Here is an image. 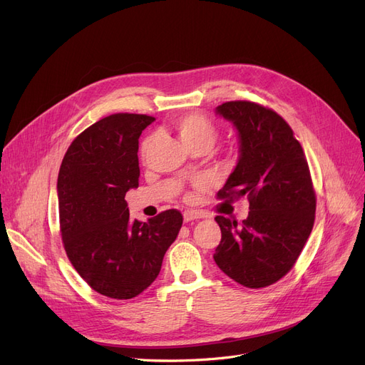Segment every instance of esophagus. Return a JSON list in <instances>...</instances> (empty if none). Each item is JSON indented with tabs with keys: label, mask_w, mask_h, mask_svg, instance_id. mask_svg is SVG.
<instances>
[{
	"label": "esophagus",
	"mask_w": 365,
	"mask_h": 365,
	"mask_svg": "<svg viewBox=\"0 0 365 365\" xmlns=\"http://www.w3.org/2000/svg\"><path fill=\"white\" fill-rule=\"evenodd\" d=\"M197 218H202V215L197 211H185L184 212V221L185 222H190V221L197 220Z\"/></svg>",
	"instance_id": "esophagus-1"
}]
</instances>
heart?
Returning <instances> with one entry per match:
<instances>
[{
	"label": "heart",
	"instance_id": "obj_1",
	"mask_svg": "<svg viewBox=\"0 0 365 365\" xmlns=\"http://www.w3.org/2000/svg\"><path fill=\"white\" fill-rule=\"evenodd\" d=\"M173 128L181 136V140L190 147L196 148L199 145L212 147L217 140V126L214 121L200 113H187L173 120ZM153 143V136H147L141 144V158L145 160L148 148Z\"/></svg>",
	"mask_w": 365,
	"mask_h": 365
}]
</instances>
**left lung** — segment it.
<instances>
[{
    "label": "left lung",
    "mask_w": 365,
    "mask_h": 365,
    "mask_svg": "<svg viewBox=\"0 0 365 365\" xmlns=\"http://www.w3.org/2000/svg\"><path fill=\"white\" fill-rule=\"evenodd\" d=\"M217 113L239 132V162L217 193L248 197V218L217 215V266L237 284L258 289L284 277L299 259L315 222L317 195L302 144L287 121L262 103L230 101Z\"/></svg>",
    "instance_id": "1"
}]
</instances>
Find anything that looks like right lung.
<instances>
[{
	"label": "right lung",
	"instance_id": "right-lung-1",
	"mask_svg": "<svg viewBox=\"0 0 365 365\" xmlns=\"http://www.w3.org/2000/svg\"><path fill=\"white\" fill-rule=\"evenodd\" d=\"M154 117L117 113L84 129L68 147L58 175L59 229L68 259L92 289L129 300L158 277L182 214L129 220L125 200L138 187V144Z\"/></svg>",
	"mask_w": 365,
	"mask_h": 365
}]
</instances>
